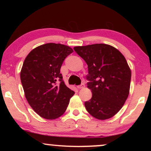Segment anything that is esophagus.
Wrapping results in <instances>:
<instances>
[{
  "mask_svg": "<svg viewBox=\"0 0 151 151\" xmlns=\"http://www.w3.org/2000/svg\"><path fill=\"white\" fill-rule=\"evenodd\" d=\"M84 86H85V85H84V83H82V84H81L80 85L77 86V88L78 89H83V88H84Z\"/></svg>",
  "mask_w": 151,
  "mask_h": 151,
  "instance_id": "esophagus-1",
  "label": "esophagus"
}]
</instances>
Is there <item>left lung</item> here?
<instances>
[{
  "instance_id": "obj_1",
  "label": "left lung",
  "mask_w": 151,
  "mask_h": 151,
  "mask_svg": "<svg viewBox=\"0 0 151 151\" xmlns=\"http://www.w3.org/2000/svg\"><path fill=\"white\" fill-rule=\"evenodd\" d=\"M74 50L88 65L87 87L92 97L85 101L86 111L99 120L113 117L129 96L131 72L126 58L106 44L77 46Z\"/></svg>"
}]
</instances>
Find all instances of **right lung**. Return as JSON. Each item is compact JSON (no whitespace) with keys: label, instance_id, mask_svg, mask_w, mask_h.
<instances>
[{"label":"right lung","instance_id":"obj_1","mask_svg":"<svg viewBox=\"0 0 151 151\" xmlns=\"http://www.w3.org/2000/svg\"><path fill=\"white\" fill-rule=\"evenodd\" d=\"M72 52L69 46L47 43L32 50L25 59L20 80L25 98L44 119L61 116L74 94L65 85L60 73L64 60Z\"/></svg>","mask_w":151,"mask_h":151}]
</instances>
